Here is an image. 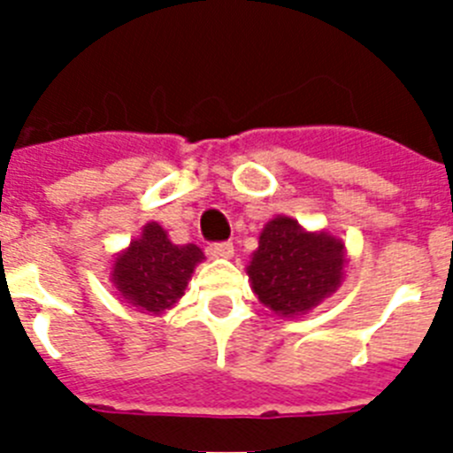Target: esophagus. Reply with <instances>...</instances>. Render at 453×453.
<instances>
[{
  "instance_id": "34e87169",
  "label": "esophagus",
  "mask_w": 453,
  "mask_h": 453,
  "mask_svg": "<svg viewBox=\"0 0 453 453\" xmlns=\"http://www.w3.org/2000/svg\"><path fill=\"white\" fill-rule=\"evenodd\" d=\"M208 256L211 258H231L234 256V242H215L208 247Z\"/></svg>"
}]
</instances>
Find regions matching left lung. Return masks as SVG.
<instances>
[{
	"label": "left lung",
	"instance_id": "left-lung-1",
	"mask_svg": "<svg viewBox=\"0 0 453 453\" xmlns=\"http://www.w3.org/2000/svg\"><path fill=\"white\" fill-rule=\"evenodd\" d=\"M345 245L326 234H308L290 218L265 224L247 274L267 308L299 315L340 286Z\"/></svg>",
	"mask_w": 453,
	"mask_h": 453
}]
</instances>
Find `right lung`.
<instances>
[{
    "mask_svg": "<svg viewBox=\"0 0 453 453\" xmlns=\"http://www.w3.org/2000/svg\"><path fill=\"white\" fill-rule=\"evenodd\" d=\"M202 258L197 245H174L163 226L151 222L115 258L113 283L127 303L161 313L183 297L192 270Z\"/></svg>",
    "mask_w": 453,
    "mask_h": 453,
    "instance_id": "obj_1",
    "label": "right lung"
}]
</instances>
